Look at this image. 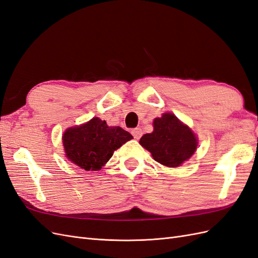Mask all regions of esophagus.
Returning <instances> with one entry per match:
<instances>
[{
	"instance_id": "obj_1",
	"label": "esophagus",
	"mask_w": 258,
	"mask_h": 258,
	"mask_svg": "<svg viewBox=\"0 0 258 258\" xmlns=\"http://www.w3.org/2000/svg\"><path fill=\"white\" fill-rule=\"evenodd\" d=\"M131 134H132V136L135 137V139H140V138H141L142 134H143V131H142L141 128H135V129L131 130Z\"/></svg>"
}]
</instances>
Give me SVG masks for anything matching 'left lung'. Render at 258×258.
I'll return each mask as SVG.
<instances>
[{"mask_svg":"<svg viewBox=\"0 0 258 258\" xmlns=\"http://www.w3.org/2000/svg\"><path fill=\"white\" fill-rule=\"evenodd\" d=\"M140 144L157 162L175 168L191 157L197 148V139L174 114L166 113L154 119V131L144 135Z\"/></svg>","mask_w":258,"mask_h":258,"instance_id":"1","label":"left lung"}]
</instances>
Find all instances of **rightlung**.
<instances>
[{"instance_id": "right-lung-1", "label": "right lung", "mask_w": 258, "mask_h": 258, "mask_svg": "<svg viewBox=\"0 0 258 258\" xmlns=\"http://www.w3.org/2000/svg\"><path fill=\"white\" fill-rule=\"evenodd\" d=\"M134 139L120 127H108L98 117L80 127L69 128L62 140L68 159L84 170H100L114 151Z\"/></svg>"}]
</instances>
